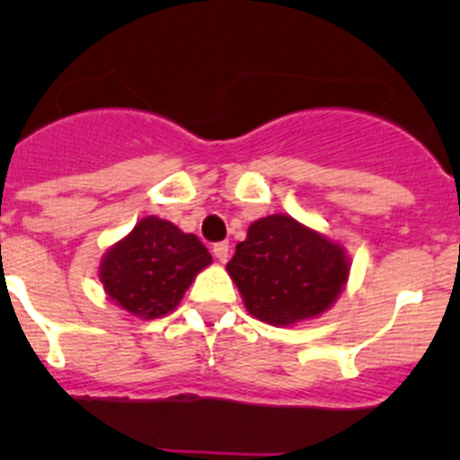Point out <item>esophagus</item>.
I'll list each match as a JSON object with an SVG mask.
<instances>
[{
    "instance_id": "esophagus-1",
    "label": "esophagus",
    "mask_w": 460,
    "mask_h": 460,
    "mask_svg": "<svg viewBox=\"0 0 460 460\" xmlns=\"http://www.w3.org/2000/svg\"><path fill=\"white\" fill-rule=\"evenodd\" d=\"M214 258L218 260V262H227V258H230V246H227V242H221V243H214Z\"/></svg>"
}]
</instances>
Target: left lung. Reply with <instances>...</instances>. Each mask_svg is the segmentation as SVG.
<instances>
[{"mask_svg": "<svg viewBox=\"0 0 460 460\" xmlns=\"http://www.w3.org/2000/svg\"><path fill=\"white\" fill-rule=\"evenodd\" d=\"M350 265L343 243L288 214H271L251 223L226 270L253 318L292 327L334 306Z\"/></svg>", "mask_w": 460, "mask_h": 460, "instance_id": "left-lung-1", "label": "left lung"}]
</instances>
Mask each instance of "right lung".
Returning <instances> with one entry per match:
<instances>
[{
	"mask_svg": "<svg viewBox=\"0 0 460 460\" xmlns=\"http://www.w3.org/2000/svg\"><path fill=\"white\" fill-rule=\"evenodd\" d=\"M209 265V251L195 234L145 217L105 251L99 279L110 302L140 320H156L180 306L195 276Z\"/></svg>",
	"mask_w": 460,
	"mask_h": 460,
	"instance_id": "right-lung-1",
	"label": "right lung"
}]
</instances>
